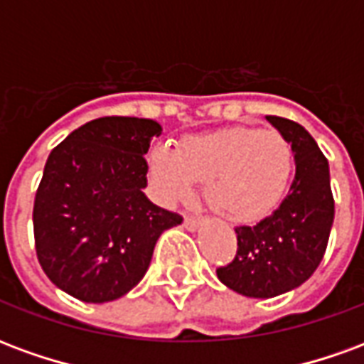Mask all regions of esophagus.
<instances>
[{
  "label": "esophagus",
  "mask_w": 364,
  "mask_h": 364,
  "mask_svg": "<svg viewBox=\"0 0 364 364\" xmlns=\"http://www.w3.org/2000/svg\"><path fill=\"white\" fill-rule=\"evenodd\" d=\"M198 224H200V220H198L197 216H189V214H187V216L183 218V226H185L187 230H191V232H193V230H197Z\"/></svg>",
  "instance_id": "34e87169"
}]
</instances>
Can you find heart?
<instances>
[{"mask_svg": "<svg viewBox=\"0 0 364 364\" xmlns=\"http://www.w3.org/2000/svg\"><path fill=\"white\" fill-rule=\"evenodd\" d=\"M148 166L164 203L189 200L195 183H206L205 198L214 213L250 224L282 200L294 169V150L279 130L232 127L183 138L177 150L154 146Z\"/></svg>", "mask_w": 364, "mask_h": 364, "instance_id": "heart-1", "label": "heart"}]
</instances>
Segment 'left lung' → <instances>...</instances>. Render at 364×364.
<instances>
[{
	"instance_id": "8db88e82",
	"label": "left lung",
	"mask_w": 364,
	"mask_h": 364,
	"mask_svg": "<svg viewBox=\"0 0 364 364\" xmlns=\"http://www.w3.org/2000/svg\"><path fill=\"white\" fill-rule=\"evenodd\" d=\"M267 120L292 144L294 181L271 216L255 226H236V257L216 269L228 289L253 298L279 296L312 277L336 214L328 159L316 140L294 120L274 114Z\"/></svg>"
}]
</instances>
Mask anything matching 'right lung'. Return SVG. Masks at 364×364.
<instances>
[{
	"label": "right lung",
	"instance_id": "right-lung-1",
	"mask_svg": "<svg viewBox=\"0 0 364 364\" xmlns=\"http://www.w3.org/2000/svg\"><path fill=\"white\" fill-rule=\"evenodd\" d=\"M156 120L101 117L50 151L33 206L35 250L58 289L83 302H109L148 271L161 232L183 216L142 189Z\"/></svg>",
	"mask_w": 364,
	"mask_h": 364
}]
</instances>
